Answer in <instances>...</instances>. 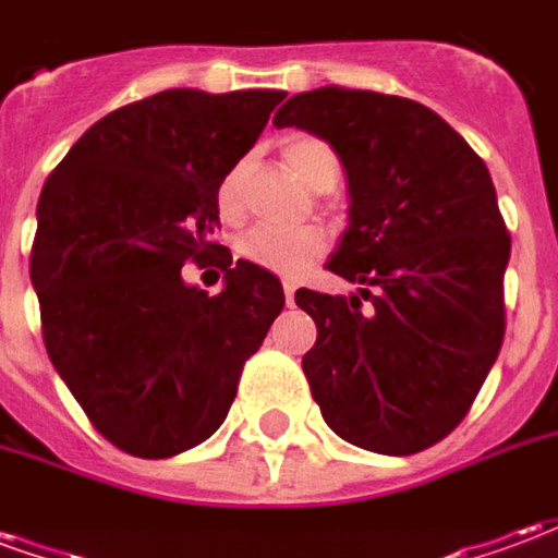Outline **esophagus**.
Returning a JSON list of instances; mask_svg holds the SVG:
<instances>
[{
    "label": "esophagus",
    "instance_id": "34e87169",
    "mask_svg": "<svg viewBox=\"0 0 558 558\" xmlns=\"http://www.w3.org/2000/svg\"><path fill=\"white\" fill-rule=\"evenodd\" d=\"M295 290H299V287H295L292 280H283V299H287V304L295 302Z\"/></svg>",
    "mask_w": 558,
    "mask_h": 558
}]
</instances>
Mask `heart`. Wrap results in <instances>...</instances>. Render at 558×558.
I'll use <instances>...</instances> for the list:
<instances>
[{
    "label": "heart",
    "instance_id": "heart-1",
    "mask_svg": "<svg viewBox=\"0 0 558 558\" xmlns=\"http://www.w3.org/2000/svg\"><path fill=\"white\" fill-rule=\"evenodd\" d=\"M283 160L290 163V170L311 184L314 191H328L338 182L340 160L335 148L328 146L326 140L319 137H292L283 143ZM244 172H247V160L232 163L230 170L220 175L218 182V208L227 220L239 218L242 211V184ZM235 251L242 259L254 263V266L275 271V275H287L295 278L304 268L314 266L319 256L328 251V232L323 227H295V230H283V227H268V223H256L247 232L239 235Z\"/></svg>",
    "mask_w": 558,
    "mask_h": 558
}]
</instances>
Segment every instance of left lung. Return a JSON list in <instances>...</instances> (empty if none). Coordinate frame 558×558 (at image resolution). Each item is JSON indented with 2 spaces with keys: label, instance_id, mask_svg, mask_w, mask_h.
<instances>
[{
  "label": "left lung",
  "instance_id": "left-lung-1",
  "mask_svg": "<svg viewBox=\"0 0 558 558\" xmlns=\"http://www.w3.org/2000/svg\"><path fill=\"white\" fill-rule=\"evenodd\" d=\"M278 128L338 151L350 227L328 271L362 295L299 290L316 323L302 359L340 439L376 454L430 448L478 398L505 338L511 235L484 160L424 104L367 89L292 95Z\"/></svg>",
  "mask_w": 558,
  "mask_h": 558
}]
</instances>
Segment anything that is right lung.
I'll list each match as a JSON object with an SVG mask.
<instances>
[{
    "label": "right lung",
    "instance_id": "obj_1",
    "mask_svg": "<svg viewBox=\"0 0 558 558\" xmlns=\"http://www.w3.org/2000/svg\"><path fill=\"white\" fill-rule=\"evenodd\" d=\"M287 92L167 89L119 107L44 182L29 275L50 362L92 427L160 460L206 442L283 311L280 280L211 235L218 182ZM187 258L225 290L187 288Z\"/></svg>",
    "mask_w": 558,
    "mask_h": 558
}]
</instances>
